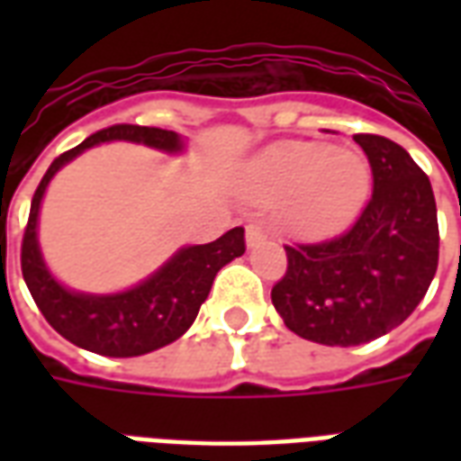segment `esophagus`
Listing matches in <instances>:
<instances>
[{
  "label": "esophagus",
  "mask_w": 461,
  "mask_h": 461,
  "mask_svg": "<svg viewBox=\"0 0 461 461\" xmlns=\"http://www.w3.org/2000/svg\"><path fill=\"white\" fill-rule=\"evenodd\" d=\"M264 240H267V230H264L261 224H249V227H247V244H249V247H257V244Z\"/></svg>",
  "instance_id": "34e87169"
}]
</instances>
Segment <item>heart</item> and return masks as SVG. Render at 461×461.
Returning a JSON list of instances; mask_svg holds the SVG:
<instances>
[{"label":"heart","instance_id":"heart-1","mask_svg":"<svg viewBox=\"0 0 461 461\" xmlns=\"http://www.w3.org/2000/svg\"><path fill=\"white\" fill-rule=\"evenodd\" d=\"M244 187L254 200H281V221L294 234L330 237L346 230L366 204L370 167L353 150L286 140L249 162Z\"/></svg>","mask_w":461,"mask_h":461}]
</instances>
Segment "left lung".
Instances as JSON below:
<instances>
[{
    "instance_id": "8db88e82",
    "label": "left lung",
    "mask_w": 461,
    "mask_h": 461,
    "mask_svg": "<svg viewBox=\"0 0 461 461\" xmlns=\"http://www.w3.org/2000/svg\"><path fill=\"white\" fill-rule=\"evenodd\" d=\"M373 167V197L336 240L286 247L274 309L296 336L360 346L397 329L425 299L439 259L432 185L405 148L356 135Z\"/></svg>"
}]
</instances>
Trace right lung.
Returning <instances> with one entry per match:
<instances>
[{
	"instance_id": "1",
	"label": "right lung",
	"mask_w": 461,
	"mask_h": 461,
	"mask_svg": "<svg viewBox=\"0 0 461 461\" xmlns=\"http://www.w3.org/2000/svg\"><path fill=\"white\" fill-rule=\"evenodd\" d=\"M138 142L167 155L185 150V138L175 131L145 125H113L94 132L74 150L59 155L39 182L32 200L29 224L22 241V274L51 329L74 346L108 357H135L152 353L187 333L200 306L210 296L212 281L221 267L244 254V230L234 227L210 244L182 247L152 271L148 279L115 294H86L64 286L46 267L39 247V210L49 182L64 165L101 142Z\"/></svg>"
}]
</instances>
